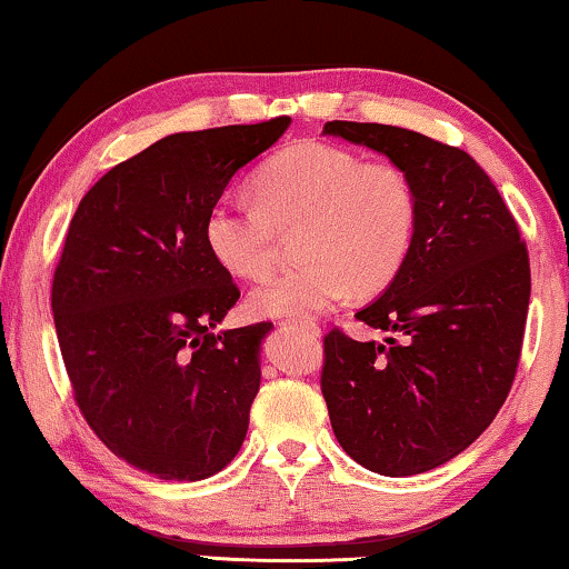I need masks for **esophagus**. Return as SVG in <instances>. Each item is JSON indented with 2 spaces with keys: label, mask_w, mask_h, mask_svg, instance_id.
Listing matches in <instances>:
<instances>
[{
  "label": "esophagus",
  "mask_w": 569,
  "mask_h": 569,
  "mask_svg": "<svg viewBox=\"0 0 569 569\" xmlns=\"http://www.w3.org/2000/svg\"><path fill=\"white\" fill-rule=\"evenodd\" d=\"M287 326H295V329L308 331L310 337H318V326H316V323H310V321H287Z\"/></svg>",
  "instance_id": "obj_1"
}]
</instances>
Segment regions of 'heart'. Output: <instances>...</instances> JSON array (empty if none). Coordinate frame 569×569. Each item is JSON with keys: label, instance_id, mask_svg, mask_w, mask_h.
<instances>
[{"label": "heart", "instance_id": "obj_1", "mask_svg": "<svg viewBox=\"0 0 569 569\" xmlns=\"http://www.w3.org/2000/svg\"><path fill=\"white\" fill-rule=\"evenodd\" d=\"M253 204L217 199L204 217V243L238 279L263 277L279 232L298 230L300 267L256 284L248 310L259 318H308L352 290L376 295L407 261L417 197L391 162L326 142H298L256 170Z\"/></svg>", "mask_w": 569, "mask_h": 569}]
</instances>
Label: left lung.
<instances>
[{
	"label": "left lung",
	"mask_w": 569,
	"mask_h": 569,
	"mask_svg": "<svg viewBox=\"0 0 569 569\" xmlns=\"http://www.w3.org/2000/svg\"><path fill=\"white\" fill-rule=\"evenodd\" d=\"M323 134L386 154L417 197L393 282L355 318L401 341L323 339L321 391L339 446L365 469L411 477L471 446L508 399L531 269L518 224L479 162L386 123L329 121Z\"/></svg>",
	"instance_id": "1"
}]
</instances>
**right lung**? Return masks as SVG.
Wrapping results in <instances>:
<instances>
[{
	"label": "right lung",
	"mask_w": 569,
	"mask_h": 569,
	"mask_svg": "<svg viewBox=\"0 0 569 569\" xmlns=\"http://www.w3.org/2000/svg\"><path fill=\"white\" fill-rule=\"evenodd\" d=\"M290 116L181 131L108 170L69 222L51 310L74 399L108 450L199 481L238 456L271 323L217 331L240 292L204 217Z\"/></svg>",
	"instance_id": "obj_1"
}]
</instances>
